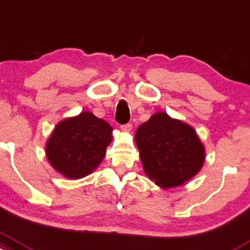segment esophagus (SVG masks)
Segmentation results:
<instances>
[{
  "mask_svg": "<svg viewBox=\"0 0 250 250\" xmlns=\"http://www.w3.org/2000/svg\"><path fill=\"white\" fill-rule=\"evenodd\" d=\"M131 128H133V125H131V123H125V125H121V130L125 131V133H128V131H130Z\"/></svg>",
  "mask_w": 250,
  "mask_h": 250,
  "instance_id": "esophagus-1",
  "label": "esophagus"
}]
</instances>
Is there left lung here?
Listing matches in <instances>:
<instances>
[{
	"instance_id": "8db88e82",
	"label": "left lung",
	"mask_w": 250,
	"mask_h": 250,
	"mask_svg": "<svg viewBox=\"0 0 250 250\" xmlns=\"http://www.w3.org/2000/svg\"><path fill=\"white\" fill-rule=\"evenodd\" d=\"M144 169L156 185L175 188L196 175L204 163V147L190 125L156 112L135 134Z\"/></svg>"
}]
</instances>
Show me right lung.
Here are the masks:
<instances>
[{
	"label": "right lung",
	"instance_id": "add662e5",
	"mask_svg": "<svg viewBox=\"0 0 250 250\" xmlns=\"http://www.w3.org/2000/svg\"><path fill=\"white\" fill-rule=\"evenodd\" d=\"M112 128L91 112L62 121L46 144V154L54 169L70 179L90 174L105 156Z\"/></svg>",
	"mask_w": 250,
	"mask_h": 250
}]
</instances>
